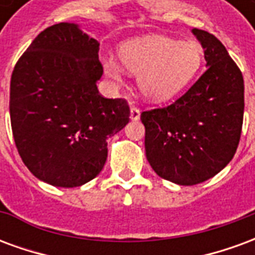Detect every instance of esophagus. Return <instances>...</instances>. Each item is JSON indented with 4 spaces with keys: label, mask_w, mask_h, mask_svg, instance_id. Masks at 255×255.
<instances>
[{
    "label": "esophagus",
    "mask_w": 255,
    "mask_h": 255,
    "mask_svg": "<svg viewBox=\"0 0 255 255\" xmlns=\"http://www.w3.org/2000/svg\"><path fill=\"white\" fill-rule=\"evenodd\" d=\"M129 117H131V120H139V117H140V111H139L136 106H131V115H129Z\"/></svg>",
    "instance_id": "1"
}]
</instances>
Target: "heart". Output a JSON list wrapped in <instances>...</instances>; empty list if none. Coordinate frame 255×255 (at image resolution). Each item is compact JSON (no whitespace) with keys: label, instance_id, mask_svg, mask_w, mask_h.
Returning a JSON list of instances; mask_svg holds the SVG:
<instances>
[{"label":"heart","instance_id":"b5f03b06","mask_svg":"<svg viewBox=\"0 0 255 255\" xmlns=\"http://www.w3.org/2000/svg\"><path fill=\"white\" fill-rule=\"evenodd\" d=\"M120 61L128 72L138 76L142 94L155 102L179 94L203 61V50L194 41L179 42L162 35H150L127 42L120 47ZM113 79H120L122 68L115 61L106 63Z\"/></svg>","mask_w":255,"mask_h":255}]
</instances>
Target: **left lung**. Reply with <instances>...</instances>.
I'll return each instance as SVG.
<instances>
[{
    "mask_svg": "<svg viewBox=\"0 0 255 255\" xmlns=\"http://www.w3.org/2000/svg\"><path fill=\"white\" fill-rule=\"evenodd\" d=\"M206 71L165 108L142 112L147 161L162 179L194 186L224 169L239 144L245 111L243 75L224 45L194 28Z\"/></svg>",
    "mask_w": 255,
    "mask_h": 255,
    "instance_id": "obj_1",
    "label": "left lung"
}]
</instances>
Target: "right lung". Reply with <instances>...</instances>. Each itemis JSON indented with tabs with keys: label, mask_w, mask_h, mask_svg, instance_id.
Instances as JSON below:
<instances>
[{
	"label": "right lung",
	"mask_w": 255,
	"mask_h": 255,
	"mask_svg": "<svg viewBox=\"0 0 255 255\" xmlns=\"http://www.w3.org/2000/svg\"><path fill=\"white\" fill-rule=\"evenodd\" d=\"M100 43L73 23L47 27L14 65L9 112L21 160L39 180L79 187L105 165L106 139L129 122L123 98L98 93Z\"/></svg>",
	"instance_id": "1"
}]
</instances>
